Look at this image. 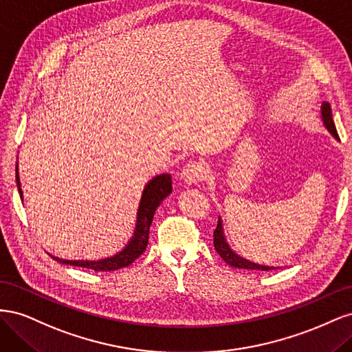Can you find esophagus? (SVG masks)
Instances as JSON below:
<instances>
[{"instance_id": "1", "label": "esophagus", "mask_w": 352, "mask_h": 352, "mask_svg": "<svg viewBox=\"0 0 352 352\" xmlns=\"http://www.w3.org/2000/svg\"><path fill=\"white\" fill-rule=\"evenodd\" d=\"M207 177V166L201 162H188L180 170V179L186 185H197Z\"/></svg>"}]
</instances>
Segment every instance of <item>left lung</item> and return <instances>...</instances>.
I'll return each instance as SVG.
<instances>
[{
  "instance_id": "left-lung-1",
  "label": "left lung",
  "mask_w": 352,
  "mask_h": 352,
  "mask_svg": "<svg viewBox=\"0 0 352 352\" xmlns=\"http://www.w3.org/2000/svg\"><path fill=\"white\" fill-rule=\"evenodd\" d=\"M322 119H323L324 126L327 127V131L332 133L335 138H339L338 136V131H336V126L333 123L332 109H330V104L329 102H323V105H322ZM212 236H214V241H212V243H214V250L217 251V254L220 255L223 260H225L229 265H232V267L247 269V270H265V272L274 269V267H270V265H260V264L251 263L248 260L239 257L238 254L233 252L230 250L229 245H228L225 236H223V228H221L220 219L217 221V228L214 229V233H212Z\"/></svg>"
}]
</instances>
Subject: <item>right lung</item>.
Segmentation results:
<instances>
[{
    "label": "right lung",
    "mask_w": 352,
    "mask_h": 352,
    "mask_svg": "<svg viewBox=\"0 0 352 352\" xmlns=\"http://www.w3.org/2000/svg\"><path fill=\"white\" fill-rule=\"evenodd\" d=\"M17 170V168H16ZM16 182L19 188L20 198H22V189H20V180L19 173L16 172ZM172 192V177L170 175H160L154 177L150 184L144 189V194L141 198L140 210H138V220H136V229L131 242L126 245V248L116 254L114 257L104 258L98 261H70V260H60L57 261L63 264L78 265V267L89 269L94 272H114L123 267L131 265L140 255L145 251L148 239H150V226L154 219V212L157 207L162 204V201Z\"/></svg>",
    "instance_id": "right-lung-1"
}]
</instances>
